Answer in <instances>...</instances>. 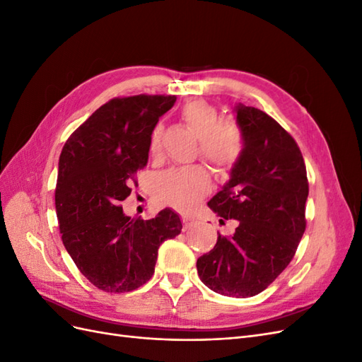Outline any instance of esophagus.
<instances>
[{
  "mask_svg": "<svg viewBox=\"0 0 362 362\" xmlns=\"http://www.w3.org/2000/svg\"><path fill=\"white\" fill-rule=\"evenodd\" d=\"M181 222H182V225H184L185 228H189V226L193 223V218L189 217V216H182V217H181Z\"/></svg>",
  "mask_w": 362,
  "mask_h": 362,
  "instance_id": "esophagus-1",
  "label": "esophagus"
}]
</instances>
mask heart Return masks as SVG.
Here are the masks:
<instances>
[{"instance_id": "1", "label": "heart", "mask_w": 362, "mask_h": 362, "mask_svg": "<svg viewBox=\"0 0 362 362\" xmlns=\"http://www.w3.org/2000/svg\"><path fill=\"white\" fill-rule=\"evenodd\" d=\"M181 117L201 140L199 154L221 173L231 170L243 152V134L235 124H218L217 108L202 100L185 104ZM161 125L151 129L148 149L149 154H157L160 149ZM211 189V178L202 166L175 168L158 173L154 180V196L163 204L185 211L198 204Z\"/></svg>"}]
</instances>
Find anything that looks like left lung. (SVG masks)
I'll return each mask as SVG.
<instances>
[{"instance_id":"8db88e82","label":"left lung","mask_w":362,"mask_h":362,"mask_svg":"<svg viewBox=\"0 0 362 362\" xmlns=\"http://www.w3.org/2000/svg\"><path fill=\"white\" fill-rule=\"evenodd\" d=\"M243 152L231 180L208 202L221 223L234 218L231 237L218 234L216 246L196 267L208 288L231 298L264 291L298 250L306 228L308 178L302 152L288 131L255 107L238 104Z\"/></svg>"}]
</instances>
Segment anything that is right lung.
Masks as SVG:
<instances>
[{"label":"right lung","instance_id":"obj_1","mask_svg":"<svg viewBox=\"0 0 362 362\" xmlns=\"http://www.w3.org/2000/svg\"><path fill=\"white\" fill-rule=\"evenodd\" d=\"M175 95L113 98L83 122L64 144L56 185L63 245L95 287L127 293L154 275L160 245L181 233L177 213L131 218L120 202L148 163V140Z\"/></svg>","mask_w":362,"mask_h":362}]
</instances>
